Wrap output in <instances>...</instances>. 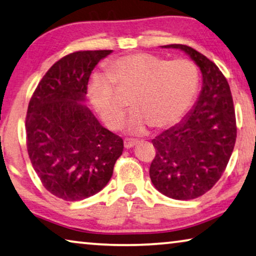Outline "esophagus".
Here are the masks:
<instances>
[{
    "instance_id": "1",
    "label": "esophagus",
    "mask_w": 256,
    "mask_h": 256,
    "mask_svg": "<svg viewBox=\"0 0 256 256\" xmlns=\"http://www.w3.org/2000/svg\"><path fill=\"white\" fill-rule=\"evenodd\" d=\"M136 142H138V141H136V140H132V139H125L124 140V146H125V148H132V147H134L136 144Z\"/></svg>"
}]
</instances>
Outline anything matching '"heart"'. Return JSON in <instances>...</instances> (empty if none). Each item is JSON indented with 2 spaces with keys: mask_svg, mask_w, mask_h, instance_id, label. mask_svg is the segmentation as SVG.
<instances>
[{
  "mask_svg": "<svg viewBox=\"0 0 256 256\" xmlns=\"http://www.w3.org/2000/svg\"><path fill=\"white\" fill-rule=\"evenodd\" d=\"M108 74H95L88 84V98L98 115L112 130L123 123L126 104L117 90L136 92V109L128 126L144 133L150 125L166 128L182 120L192 108L200 86V74L188 58L170 60L150 52H136L110 60Z\"/></svg>",
  "mask_w": 256,
  "mask_h": 256,
  "instance_id": "1",
  "label": "heart"
}]
</instances>
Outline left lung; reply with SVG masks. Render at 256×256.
<instances>
[{
    "label": "left lung",
    "mask_w": 256,
    "mask_h": 256,
    "mask_svg": "<svg viewBox=\"0 0 256 256\" xmlns=\"http://www.w3.org/2000/svg\"><path fill=\"white\" fill-rule=\"evenodd\" d=\"M163 47L188 54L204 84L192 112L152 141L156 154L150 176L164 196L192 200L208 192L226 171L237 138L234 100L226 78L210 60L186 44Z\"/></svg>",
    "instance_id": "left-lung-1"
}]
</instances>
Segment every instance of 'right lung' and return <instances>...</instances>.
Listing matches in <instances>:
<instances>
[{"label":"right lung","instance_id":"obj_1","mask_svg":"<svg viewBox=\"0 0 256 256\" xmlns=\"http://www.w3.org/2000/svg\"><path fill=\"white\" fill-rule=\"evenodd\" d=\"M110 52L82 50L62 57L30 100L25 128L30 163L44 188L66 201L100 192L123 152V139L80 104L92 71Z\"/></svg>","mask_w":256,"mask_h":256}]
</instances>
